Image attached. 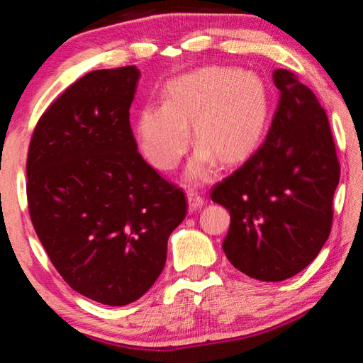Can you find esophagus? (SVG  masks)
<instances>
[{"label":"esophagus","mask_w":363,"mask_h":363,"mask_svg":"<svg viewBox=\"0 0 363 363\" xmlns=\"http://www.w3.org/2000/svg\"><path fill=\"white\" fill-rule=\"evenodd\" d=\"M187 201H189V210L195 211V210H199V208L203 206L205 199L199 192H196V190L189 189L187 190Z\"/></svg>","instance_id":"34e87169"}]
</instances>
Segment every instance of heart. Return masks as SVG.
I'll return each mask as SVG.
<instances>
[{"mask_svg":"<svg viewBox=\"0 0 363 363\" xmlns=\"http://www.w3.org/2000/svg\"><path fill=\"white\" fill-rule=\"evenodd\" d=\"M269 121V94L255 72L206 67L167 84L163 104H147L136 118L143 155L160 171H173L190 145V123L200 143L187 167L190 181L210 179L216 157L237 163L261 143Z\"/></svg>","mask_w":363,"mask_h":363,"instance_id":"heart-1","label":"heart"}]
</instances>
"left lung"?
Returning <instances> with one entry per match:
<instances>
[{
    "label": "left lung",
    "instance_id": "obj_1",
    "mask_svg": "<svg viewBox=\"0 0 363 363\" xmlns=\"http://www.w3.org/2000/svg\"><path fill=\"white\" fill-rule=\"evenodd\" d=\"M280 101L264 144L211 190L230 213L223 248L248 277L286 280L315 259L333 224L340 162L327 112L293 72H274Z\"/></svg>",
    "mask_w": 363,
    "mask_h": 363
}]
</instances>
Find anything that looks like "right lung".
Instances as JSON below:
<instances>
[{
  "label": "right lung",
  "instance_id": "add662e5",
  "mask_svg": "<svg viewBox=\"0 0 363 363\" xmlns=\"http://www.w3.org/2000/svg\"><path fill=\"white\" fill-rule=\"evenodd\" d=\"M134 65L86 73L40 116L27 155L28 213L52 266L107 306L139 299L167 262L184 190L138 152Z\"/></svg>",
  "mask_w": 363,
  "mask_h": 363
}]
</instances>
